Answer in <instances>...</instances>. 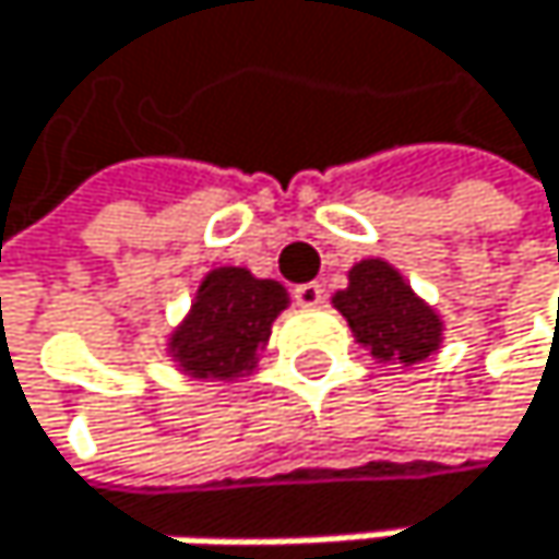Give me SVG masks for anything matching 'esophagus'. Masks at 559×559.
Returning a JSON list of instances; mask_svg holds the SVG:
<instances>
[{"mask_svg":"<svg viewBox=\"0 0 559 559\" xmlns=\"http://www.w3.org/2000/svg\"><path fill=\"white\" fill-rule=\"evenodd\" d=\"M321 301H325V288H321L318 282H305L295 288V305L301 308H318Z\"/></svg>","mask_w":559,"mask_h":559,"instance_id":"34e87169","label":"esophagus"}]
</instances>
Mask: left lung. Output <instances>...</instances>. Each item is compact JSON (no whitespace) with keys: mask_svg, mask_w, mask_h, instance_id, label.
<instances>
[{"mask_svg":"<svg viewBox=\"0 0 559 559\" xmlns=\"http://www.w3.org/2000/svg\"><path fill=\"white\" fill-rule=\"evenodd\" d=\"M332 301L348 318L355 342H361L379 361L416 365L442 342L439 314L402 282L392 264L379 258L358 261L348 271V288Z\"/></svg>","mask_w":559,"mask_h":559,"instance_id":"left-lung-1","label":"left lung"}]
</instances>
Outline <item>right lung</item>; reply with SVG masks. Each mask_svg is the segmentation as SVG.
<instances>
[{"mask_svg": "<svg viewBox=\"0 0 559 559\" xmlns=\"http://www.w3.org/2000/svg\"><path fill=\"white\" fill-rule=\"evenodd\" d=\"M288 308V292L245 267H214L170 335V355L194 379H238L254 369L271 321Z\"/></svg>", "mask_w": 559, "mask_h": 559, "instance_id": "1", "label": "right lung"}]
</instances>
